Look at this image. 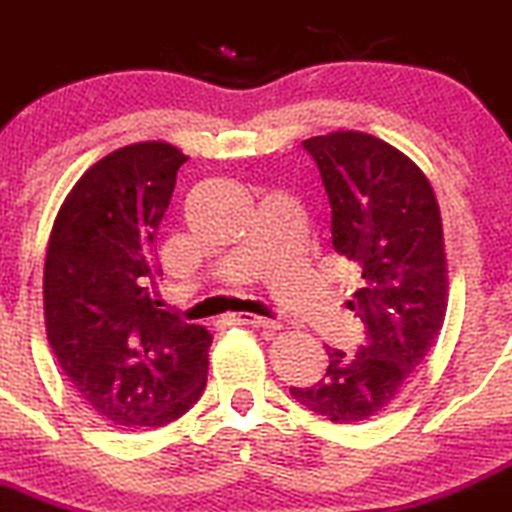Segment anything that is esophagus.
<instances>
[{
	"mask_svg": "<svg viewBox=\"0 0 512 512\" xmlns=\"http://www.w3.org/2000/svg\"><path fill=\"white\" fill-rule=\"evenodd\" d=\"M227 320H230L232 325H250V327H257V330H270V332H275L277 327H280V322L277 320H270V317H260V315H247V312H235V315H230Z\"/></svg>",
	"mask_w": 512,
	"mask_h": 512,
	"instance_id": "obj_1",
	"label": "esophagus"
}]
</instances>
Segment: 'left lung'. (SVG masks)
<instances>
[{
  "instance_id": "8db88e82",
  "label": "left lung",
  "mask_w": 512,
  "mask_h": 512,
  "mask_svg": "<svg viewBox=\"0 0 512 512\" xmlns=\"http://www.w3.org/2000/svg\"><path fill=\"white\" fill-rule=\"evenodd\" d=\"M302 147L330 200L332 247L360 272L347 307L365 342L357 352L325 347V375L290 395L332 423H360L398 398L438 340L448 307L443 222L428 177L388 142L332 132Z\"/></svg>"
}]
</instances>
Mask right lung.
I'll return each instance as SVG.
<instances>
[{
    "label": "right lung",
    "instance_id": "right-lung-1",
    "mask_svg": "<svg viewBox=\"0 0 512 512\" xmlns=\"http://www.w3.org/2000/svg\"><path fill=\"white\" fill-rule=\"evenodd\" d=\"M185 162L167 142L112 152L72 187L49 237L47 340L77 393L124 428L182 418L207 385L210 332L152 290V242Z\"/></svg>",
    "mask_w": 512,
    "mask_h": 512
}]
</instances>
